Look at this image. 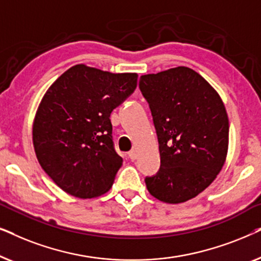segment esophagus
<instances>
[{
  "mask_svg": "<svg viewBox=\"0 0 261 261\" xmlns=\"http://www.w3.org/2000/svg\"><path fill=\"white\" fill-rule=\"evenodd\" d=\"M128 156H129V159L135 160L138 158V153H137V151H135V149H132V151L128 153Z\"/></svg>",
  "mask_w": 261,
  "mask_h": 261,
  "instance_id": "obj_1",
  "label": "esophagus"
}]
</instances>
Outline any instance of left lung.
Returning a JSON list of instances; mask_svg holds the SVG:
<instances>
[{"label":"left lung","mask_w":261,"mask_h":261,"mask_svg":"<svg viewBox=\"0 0 261 261\" xmlns=\"http://www.w3.org/2000/svg\"><path fill=\"white\" fill-rule=\"evenodd\" d=\"M158 135L160 169L145 183L153 197L178 204L215 180L226 163L229 121L217 91L190 67L144 74L139 82Z\"/></svg>","instance_id":"8db88e82"}]
</instances>
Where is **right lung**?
<instances>
[{
  "instance_id": "add662e5",
  "label": "right lung",
  "mask_w": 261,
  "mask_h": 261,
  "mask_svg": "<svg viewBox=\"0 0 261 261\" xmlns=\"http://www.w3.org/2000/svg\"><path fill=\"white\" fill-rule=\"evenodd\" d=\"M137 84V73L78 64L46 91L33 121V146L42 170L62 190L94 198L112 188L122 158L114 149L109 117Z\"/></svg>"
}]
</instances>
